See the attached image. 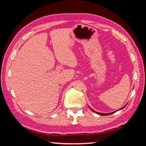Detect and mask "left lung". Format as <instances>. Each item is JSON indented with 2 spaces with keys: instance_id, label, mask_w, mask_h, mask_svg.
I'll list each match as a JSON object with an SVG mask.
<instances>
[{
  "instance_id": "1",
  "label": "left lung",
  "mask_w": 146,
  "mask_h": 146,
  "mask_svg": "<svg viewBox=\"0 0 146 146\" xmlns=\"http://www.w3.org/2000/svg\"><path fill=\"white\" fill-rule=\"evenodd\" d=\"M126 105L125 106H124L123 107H122L121 108H120V109L119 110H122L123 109V108H124V107H126ZM89 108L90 109H91L92 112H95V113H98V114H99V115H110V114H112V113H115V112H117V110H116V111H115V112H110V113H100V112H96V111H94V110H92V108L89 107Z\"/></svg>"
}]
</instances>
